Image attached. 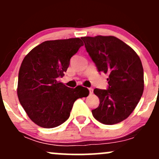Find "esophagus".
Masks as SVG:
<instances>
[{
  "label": "esophagus",
  "mask_w": 159,
  "mask_h": 159,
  "mask_svg": "<svg viewBox=\"0 0 159 159\" xmlns=\"http://www.w3.org/2000/svg\"><path fill=\"white\" fill-rule=\"evenodd\" d=\"M89 91H90V94H92L93 93V88H88Z\"/></svg>",
  "instance_id": "1"
}]
</instances>
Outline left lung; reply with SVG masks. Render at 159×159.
Returning a JSON list of instances; mask_svg holds the SVG:
<instances>
[{
	"mask_svg": "<svg viewBox=\"0 0 159 159\" xmlns=\"http://www.w3.org/2000/svg\"><path fill=\"white\" fill-rule=\"evenodd\" d=\"M98 72L108 74V88H96L99 105L92 111L100 123L114 125L134 110L143 92V69L139 56L124 42L113 36L81 37Z\"/></svg>",
	"mask_w": 159,
	"mask_h": 159,
	"instance_id": "left-lung-1",
	"label": "left lung"
}]
</instances>
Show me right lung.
I'll use <instances>...</instances> for the list:
<instances>
[{
	"mask_svg": "<svg viewBox=\"0 0 159 159\" xmlns=\"http://www.w3.org/2000/svg\"><path fill=\"white\" fill-rule=\"evenodd\" d=\"M82 45L80 38L48 40L24 58L19 72L18 97L29 118L39 126L51 129L61 125L68 120L75 100L89 95L86 87L69 88L58 81Z\"/></svg>",
	"mask_w": 159,
	"mask_h": 159,
	"instance_id": "1",
	"label": "right lung"
}]
</instances>
